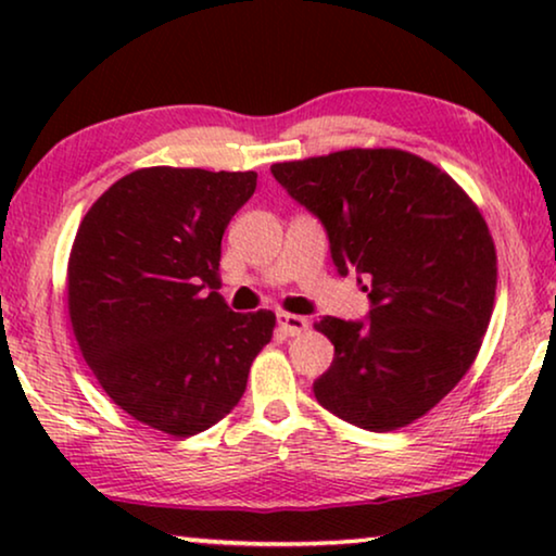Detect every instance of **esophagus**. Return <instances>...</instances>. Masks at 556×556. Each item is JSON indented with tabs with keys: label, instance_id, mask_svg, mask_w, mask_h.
<instances>
[{
	"label": "esophagus",
	"instance_id": "esophagus-1",
	"mask_svg": "<svg viewBox=\"0 0 556 556\" xmlns=\"http://www.w3.org/2000/svg\"><path fill=\"white\" fill-rule=\"evenodd\" d=\"M276 321H278V331L283 333V337H299V333L308 329L306 318L295 314H278Z\"/></svg>",
	"mask_w": 556,
	"mask_h": 556
}]
</instances>
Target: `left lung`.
I'll list each match as a JSON object with an SVG mask.
<instances>
[{
    "label": "left lung",
    "mask_w": 556,
    "mask_h": 556,
    "mask_svg": "<svg viewBox=\"0 0 556 556\" xmlns=\"http://www.w3.org/2000/svg\"><path fill=\"white\" fill-rule=\"evenodd\" d=\"M324 225L341 276L356 270L362 321L324 316L333 362L318 405L371 432L405 428L473 364L496 295V250L468 194L400 149H346L270 166Z\"/></svg>",
    "instance_id": "1"
}]
</instances>
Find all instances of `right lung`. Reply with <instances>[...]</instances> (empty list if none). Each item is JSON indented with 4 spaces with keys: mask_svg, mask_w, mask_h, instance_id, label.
I'll return each mask as SVG.
<instances>
[{
    "mask_svg": "<svg viewBox=\"0 0 556 556\" xmlns=\"http://www.w3.org/2000/svg\"><path fill=\"white\" fill-rule=\"evenodd\" d=\"M255 185V172L139 169L98 197L75 235L67 311L80 352L121 409L174 438L238 405L273 337V311L235 314L202 293Z\"/></svg>",
    "mask_w": 556,
    "mask_h": 556,
    "instance_id": "right-lung-1",
    "label": "right lung"
}]
</instances>
